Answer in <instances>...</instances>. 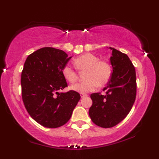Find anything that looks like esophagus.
I'll use <instances>...</instances> for the list:
<instances>
[{
  "mask_svg": "<svg viewBox=\"0 0 159 159\" xmlns=\"http://www.w3.org/2000/svg\"><path fill=\"white\" fill-rule=\"evenodd\" d=\"M80 96H81V98H85V97H87V95H85V94H80Z\"/></svg>",
  "mask_w": 159,
  "mask_h": 159,
  "instance_id": "1",
  "label": "esophagus"
}]
</instances>
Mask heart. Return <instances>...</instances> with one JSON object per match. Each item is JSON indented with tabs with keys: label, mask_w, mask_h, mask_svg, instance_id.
Masks as SVG:
<instances>
[{
	"label": "heart",
	"mask_w": 159,
	"mask_h": 159,
	"mask_svg": "<svg viewBox=\"0 0 159 159\" xmlns=\"http://www.w3.org/2000/svg\"><path fill=\"white\" fill-rule=\"evenodd\" d=\"M75 66L79 70H88L85 82H77L71 86V90L86 94L93 92L98 86H103L109 80L111 74V66L108 62L99 59L92 53H84L74 61ZM62 75L69 82H75L77 80V71L70 65L66 64L62 69Z\"/></svg>",
	"instance_id": "obj_1"
}]
</instances>
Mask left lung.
Returning a JSON list of instances; mask_svg holds the SVG:
<instances>
[{
  "label": "left lung",
  "mask_w": 159,
  "mask_h": 159,
  "mask_svg": "<svg viewBox=\"0 0 159 159\" xmlns=\"http://www.w3.org/2000/svg\"><path fill=\"white\" fill-rule=\"evenodd\" d=\"M110 49L113 71L103 90L106 94H91L93 105L89 109L93 122L103 128L114 127L127 116L135 101L137 91L135 69L129 57L118 50Z\"/></svg>",
  "instance_id": "obj_1"
}]
</instances>
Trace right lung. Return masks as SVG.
<instances>
[{
	"label": "right lung",
	"mask_w": 159,
	"mask_h": 159,
	"mask_svg": "<svg viewBox=\"0 0 159 159\" xmlns=\"http://www.w3.org/2000/svg\"><path fill=\"white\" fill-rule=\"evenodd\" d=\"M71 58L61 50L45 47L28 56L24 64L21 77L24 104L32 118L43 127L65 125L80 101V95L75 91L58 92L67 87L62 69Z\"/></svg>",
	"instance_id": "1"
}]
</instances>
